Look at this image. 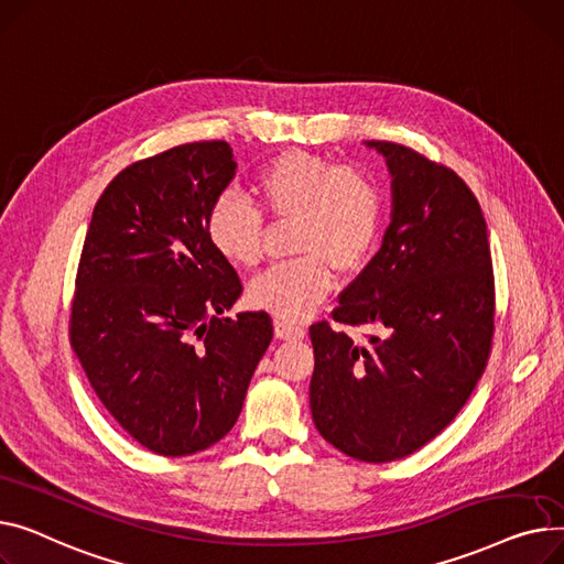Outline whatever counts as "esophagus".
Instances as JSON below:
<instances>
[{"label": "esophagus", "instance_id": "1", "mask_svg": "<svg viewBox=\"0 0 564 564\" xmlns=\"http://www.w3.org/2000/svg\"><path fill=\"white\" fill-rule=\"evenodd\" d=\"M275 337L284 341H297L305 337V327L286 323V321H275Z\"/></svg>", "mask_w": 564, "mask_h": 564}]
</instances>
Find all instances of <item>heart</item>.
Masks as SVG:
<instances>
[{"instance_id": "b5f03b06", "label": "heart", "mask_w": 564, "mask_h": 564, "mask_svg": "<svg viewBox=\"0 0 564 564\" xmlns=\"http://www.w3.org/2000/svg\"><path fill=\"white\" fill-rule=\"evenodd\" d=\"M252 193L273 218H295L297 259L257 275L248 297L286 323L303 321L333 291V269L355 275L369 263L382 227L380 188L352 165L289 150L261 165ZM261 235L263 218L241 195L216 197L207 214V239L225 261L254 267L261 259Z\"/></svg>"}]
</instances>
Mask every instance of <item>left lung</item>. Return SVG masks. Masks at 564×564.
<instances>
[{
  "instance_id": "left-lung-1",
  "label": "left lung",
  "mask_w": 564,
  "mask_h": 564,
  "mask_svg": "<svg viewBox=\"0 0 564 564\" xmlns=\"http://www.w3.org/2000/svg\"><path fill=\"white\" fill-rule=\"evenodd\" d=\"M367 148L387 161L391 223L333 318L376 335L355 344L327 321L310 327V408L325 442L378 465L435 440L467 403L491 348L494 271L465 182L405 145Z\"/></svg>"
}]
</instances>
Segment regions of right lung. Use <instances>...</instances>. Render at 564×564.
<instances>
[{
  "instance_id": "1",
  "label": "right lung",
  "mask_w": 564,
  "mask_h": 564,
  "mask_svg": "<svg viewBox=\"0 0 564 564\" xmlns=\"http://www.w3.org/2000/svg\"><path fill=\"white\" fill-rule=\"evenodd\" d=\"M235 175L225 141L165 150L113 177L86 231L73 350L124 433L165 457L229 433L273 339L267 312L223 316L241 280L212 248L207 214Z\"/></svg>"
}]
</instances>
